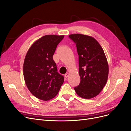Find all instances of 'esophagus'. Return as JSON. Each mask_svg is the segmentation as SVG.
Instances as JSON below:
<instances>
[{"label": "esophagus", "instance_id": "esophagus-1", "mask_svg": "<svg viewBox=\"0 0 131 131\" xmlns=\"http://www.w3.org/2000/svg\"><path fill=\"white\" fill-rule=\"evenodd\" d=\"M69 74L68 73H66V74H65V75H64V77H65V78H68V77H69Z\"/></svg>", "mask_w": 131, "mask_h": 131}]
</instances>
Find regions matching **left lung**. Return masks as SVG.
I'll use <instances>...</instances> for the list:
<instances>
[{
    "label": "left lung",
    "mask_w": 131,
    "mask_h": 131,
    "mask_svg": "<svg viewBox=\"0 0 131 131\" xmlns=\"http://www.w3.org/2000/svg\"><path fill=\"white\" fill-rule=\"evenodd\" d=\"M69 37L76 44L79 55L80 83L74 90L81 98H93L101 92L108 80L109 66L104 51L92 37L81 34Z\"/></svg>",
    "instance_id": "obj_1"
}]
</instances>
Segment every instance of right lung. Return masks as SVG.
<instances>
[{
  "label": "right lung",
  "instance_id": "right-lung-1",
  "mask_svg": "<svg viewBox=\"0 0 131 131\" xmlns=\"http://www.w3.org/2000/svg\"><path fill=\"white\" fill-rule=\"evenodd\" d=\"M64 35H46L35 41L26 55L23 76L31 93L42 101H49L58 94L64 77L57 72L53 56Z\"/></svg>",
  "mask_w": 131,
  "mask_h": 131
}]
</instances>
